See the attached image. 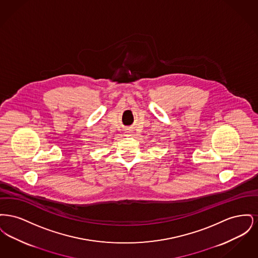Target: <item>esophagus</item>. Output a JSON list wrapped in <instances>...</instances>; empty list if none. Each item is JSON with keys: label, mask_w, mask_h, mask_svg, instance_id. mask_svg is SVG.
Masks as SVG:
<instances>
[{"label": "esophagus", "mask_w": 258, "mask_h": 258, "mask_svg": "<svg viewBox=\"0 0 258 258\" xmlns=\"http://www.w3.org/2000/svg\"><path fill=\"white\" fill-rule=\"evenodd\" d=\"M125 134H126V135H132L133 132H132L131 130H126V131H125Z\"/></svg>", "instance_id": "1"}]
</instances>
